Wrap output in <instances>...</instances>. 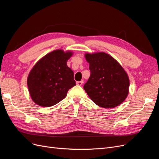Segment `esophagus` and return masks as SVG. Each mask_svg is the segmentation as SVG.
<instances>
[{
  "instance_id": "34e87169",
  "label": "esophagus",
  "mask_w": 159,
  "mask_h": 159,
  "mask_svg": "<svg viewBox=\"0 0 159 159\" xmlns=\"http://www.w3.org/2000/svg\"><path fill=\"white\" fill-rule=\"evenodd\" d=\"M83 80H81V81H78V82H76V84L77 85H79V86H81L82 84H83Z\"/></svg>"
}]
</instances>
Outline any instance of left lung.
<instances>
[{
    "mask_svg": "<svg viewBox=\"0 0 159 159\" xmlns=\"http://www.w3.org/2000/svg\"><path fill=\"white\" fill-rule=\"evenodd\" d=\"M90 76L84 85L87 94L96 104L112 108L121 104L129 93V80L116 60L104 52L86 53Z\"/></svg>",
    "mask_w": 159,
    "mask_h": 159,
    "instance_id": "1",
    "label": "left lung"
}]
</instances>
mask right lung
<instances>
[{"label":"right lung","mask_w":159,"mask_h":159,"mask_svg":"<svg viewBox=\"0 0 159 159\" xmlns=\"http://www.w3.org/2000/svg\"><path fill=\"white\" fill-rule=\"evenodd\" d=\"M72 55L70 52L55 50L34 65L28 75L27 84L35 104L42 107L57 104L76 85L73 71L66 65Z\"/></svg>","instance_id":"1"}]
</instances>
